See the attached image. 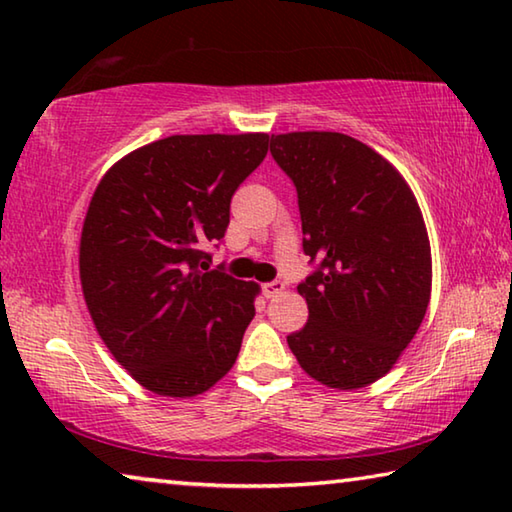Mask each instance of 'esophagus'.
Here are the masks:
<instances>
[{"label":"esophagus","instance_id":"obj_1","mask_svg":"<svg viewBox=\"0 0 512 512\" xmlns=\"http://www.w3.org/2000/svg\"><path fill=\"white\" fill-rule=\"evenodd\" d=\"M262 291H264V296H266V298H275V296H280V293L284 291V282H282V280L264 282V284H262Z\"/></svg>","mask_w":512,"mask_h":512}]
</instances>
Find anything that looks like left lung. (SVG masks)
<instances>
[{"instance_id": "left-lung-1", "label": "left lung", "mask_w": 512, "mask_h": 512, "mask_svg": "<svg viewBox=\"0 0 512 512\" xmlns=\"http://www.w3.org/2000/svg\"><path fill=\"white\" fill-rule=\"evenodd\" d=\"M271 155L298 192V284L309 320L287 336L309 377L363 388L384 377L418 332L431 296V248L409 185L377 151L343 133L271 135Z\"/></svg>"}]
</instances>
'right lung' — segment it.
<instances>
[{
	"mask_svg": "<svg viewBox=\"0 0 512 512\" xmlns=\"http://www.w3.org/2000/svg\"><path fill=\"white\" fill-rule=\"evenodd\" d=\"M266 153V133L171 135L121 158L92 196L83 296L112 357L153 393L198 395L237 361L259 289L210 271L207 248Z\"/></svg>",
	"mask_w": 512,
	"mask_h": 512,
	"instance_id": "right-lung-1",
	"label": "right lung"
}]
</instances>
